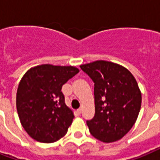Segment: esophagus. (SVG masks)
Listing matches in <instances>:
<instances>
[{
	"instance_id": "1",
	"label": "esophagus",
	"mask_w": 160,
	"mask_h": 160,
	"mask_svg": "<svg viewBox=\"0 0 160 160\" xmlns=\"http://www.w3.org/2000/svg\"><path fill=\"white\" fill-rule=\"evenodd\" d=\"M81 111H82V110H81V108H79V109L77 110V112H78L79 114H80V113H81Z\"/></svg>"
}]
</instances>
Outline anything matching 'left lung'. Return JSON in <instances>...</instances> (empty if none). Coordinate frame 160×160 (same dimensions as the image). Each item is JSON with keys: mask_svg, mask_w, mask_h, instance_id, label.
Returning <instances> with one entry per match:
<instances>
[{"mask_svg": "<svg viewBox=\"0 0 160 160\" xmlns=\"http://www.w3.org/2000/svg\"><path fill=\"white\" fill-rule=\"evenodd\" d=\"M94 82L95 115L87 121L92 135L111 143L119 141L137 120L141 92L134 75L122 65L95 61L80 65Z\"/></svg>", "mask_w": 160, "mask_h": 160, "instance_id": "left-lung-1", "label": "left lung"}]
</instances>
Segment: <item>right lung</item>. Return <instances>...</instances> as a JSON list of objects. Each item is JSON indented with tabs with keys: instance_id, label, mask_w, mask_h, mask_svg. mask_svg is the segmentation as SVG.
Segmentation results:
<instances>
[{
	"instance_id": "1",
	"label": "right lung",
	"mask_w": 160,
	"mask_h": 160,
	"mask_svg": "<svg viewBox=\"0 0 160 160\" xmlns=\"http://www.w3.org/2000/svg\"><path fill=\"white\" fill-rule=\"evenodd\" d=\"M80 72L73 66L42 64L33 67L19 81L16 107L24 129L42 143L62 138L74 118L65 104L62 87Z\"/></svg>"
}]
</instances>
